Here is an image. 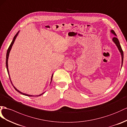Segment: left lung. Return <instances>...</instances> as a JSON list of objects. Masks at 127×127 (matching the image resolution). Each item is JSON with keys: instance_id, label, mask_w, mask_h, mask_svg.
Returning a JSON list of instances; mask_svg holds the SVG:
<instances>
[{"instance_id": "1", "label": "left lung", "mask_w": 127, "mask_h": 127, "mask_svg": "<svg viewBox=\"0 0 127 127\" xmlns=\"http://www.w3.org/2000/svg\"><path fill=\"white\" fill-rule=\"evenodd\" d=\"M110 32H112V34H113L114 35L116 36V34H115V32L113 30H111V31H110ZM113 41L115 43L117 47H118V49L119 50V51L120 52V53H121V57H122V65H121V67H122V64H123V50L122 49L121 45H120V42H119V40L118 39V38H117L116 37H114L113 38Z\"/></svg>"}]
</instances>
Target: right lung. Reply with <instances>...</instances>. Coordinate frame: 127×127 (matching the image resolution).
<instances>
[{
  "label": "right lung",
  "instance_id": "right-lung-1",
  "mask_svg": "<svg viewBox=\"0 0 127 127\" xmlns=\"http://www.w3.org/2000/svg\"><path fill=\"white\" fill-rule=\"evenodd\" d=\"M19 32H18L17 34H16V35L14 36V38H13V41H12V42H11V44H10V45H9V47H8V49H7V54H6V68H7V72H8V76H9V79H10V81H11V83H12V85H13V86L14 87V88L15 89V90H16V91H17L18 92H19L20 93H21V94H22V95H26V96H40V95H43V94L44 93V92H43V93L42 94H41V95H36V96H34V95H27V94H25V93H22L21 92H20V91H19L18 90H17V89L15 88V87L13 86V84H12V81H11V78H10V77H9V72H8V56H9V52H10V51H11V48H12V45H13V43H14V41H15V38H16V37H17V36H18V33H19ZM53 75H52V77H51V80H52V78H53Z\"/></svg>",
  "mask_w": 127,
  "mask_h": 127
}]
</instances>
